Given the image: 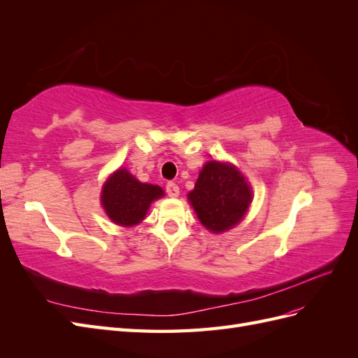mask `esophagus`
<instances>
[{"mask_svg": "<svg viewBox=\"0 0 358 358\" xmlns=\"http://www.w3.org/2000/svg\"><path fill=\"white\" fill-rule=\"evenodd\" d=\"M166 191L169 194V197H178L179 196V187L176 185L175 182H167Z\"/></svg>", "mask_w": 358, "mask_h": 358, "instance_id": "1", "label": "esophagus"}]
</instances>
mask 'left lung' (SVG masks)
Wrapping results in <instances>:
<instances>
[{
  "label": "left lung",
  "mask_w": 358,
  "mask_h": 358,
  "mask_svg": "<svg viewBox=\"0 0 358 358\" xmlns=\"http://www.w3.org/2000/svg\"><path fill=\"white\" fill-rule=\"evenodd\" d=\"M252 192L242 173L218 161L206 162L188 199L200 222L213 233L231 229L242 221Z\"/></svg>",
  "instance_id": "8db88e82"
}]
</instances>
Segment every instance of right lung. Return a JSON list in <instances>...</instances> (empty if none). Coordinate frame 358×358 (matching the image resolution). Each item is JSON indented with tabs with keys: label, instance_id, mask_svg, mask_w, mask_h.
Here are the masks:
<instances>
[{
	"label": "right lung",
	"instance_id": "1",
	"mask_svg": "<svg viewBox=\"0 0 358 358\" xmlns=\"http://www.w3.org/2000/svg\"><path fill=\"white\" fill-rule=\"evenodd\" d=\"M164 196L157 185L138 182L125 169H119L106 182L101 203L109 218L117 225H136L145 218L149 204Z\"/></svg>",
	"mask_w": 358,
	"mask_h": 358
}]
</instances>
